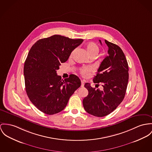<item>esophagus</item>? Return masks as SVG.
<instances>
[{"label": "esophagus", "instance_id": "34e87169", "mask_svg": "<svg viewBox=\"0 0 152 152\" xmlns=\"http://www.w3.org/2000/svg\"><path fill=\"white\" fill-rule=\"evenodd\" d=\"M84 82L82 80V82H81V87H84Z\"/></svg>", "mask_w": 152, "mask_h": 152}]
</instances>
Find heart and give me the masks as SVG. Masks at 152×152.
I'll return each mask as SVG.
<instances>
[{
	"mask_svg": "<svg viewBox=\"0 0 152 152\" xmlns=\"http://www.w3.org/2000/svg\"><path fill=\"white\" fill-rule=\"evenodd\" d=\"M86 48L87 50V51L88 54L89 56L91 55V54H97L99 52V48L98 47V46L93 42H90L87 43L86 45ZM90 69H87V68H83L81 70V73L82 75H83L84 76H86L88 74V73L89 72Z\"/></svg>",
	"mask_w": 152,
	"mask_h": 152,
	"instance_id": "heart-1",
	"label": "heart"
}]
</instances>
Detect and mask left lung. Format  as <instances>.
Segmentation results:
<instances>
[{
	"instance_id": "8db88e82",
	"label": "left lung",
	"mask_w": 152,
	"mask_h": 152,
	"mask_svg": "<svg viewBox=\"0 0 152 152\" xmlns=\"http://www.w3.org/2000/svg\"><path fill=\"white\" fill-rule=\"evenodd\" d=\"M99 42L102 45L101 41ZM108 54L101 62L94 77V83H101L104 89L93 88L86 83L88 95L83 99L85 110L96 117H104L115 110L123 101L129 82V65L121 48L105 40ZM99 85V84H96Z\"/></svg>"
}]
</instances>
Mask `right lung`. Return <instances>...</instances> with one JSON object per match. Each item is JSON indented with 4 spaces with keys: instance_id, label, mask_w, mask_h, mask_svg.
Wrapping results in <instances>:
<instances>
[{
    "instance_id": "1",
    "label": "right lung",
    "mask_w": 152,
    "mask_h": 152,
    "mask_svg": "<svg viewBox=\"0 0 152 152\" xmlns=\"http://www.w3.org/2000/svg\"><path fill=\"white\" fill-rule=\"evenodd\" d=\"M83 41L55 35L37 40L30 49L23 68L25 90L31 102L44 113L51 115L64 110L80 87L77 76L62 80L57 70Z\"/></svg>"
}]
</instances>
